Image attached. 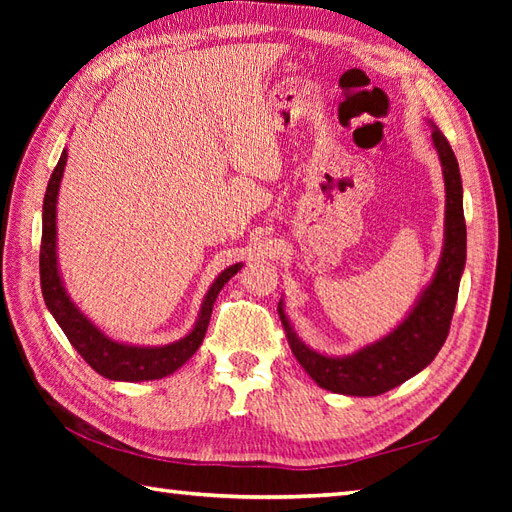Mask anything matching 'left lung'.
<instances>
[{"mask_svg": "<svg viewBox=\"0 0 512 512\" xmlns=\"http://www.w3.org/2000/svg\"><path fill=\"white\" fill-rule=\"evenodd\" d=\"M433 149L440 158L444 193V242L440 262L431 281L418 295L407 317L378 341L358 347L345 356H330L312 350L299 339L286 314L284 299H279V319L284 325L288 345L299 365L319 387L343 396H380L405 383L427 367L447 341L458 301L460 279L466 264V222L462 206V178L458 158L440 129L431 123Z\"/></svg>", "mask_w": 512, "mask_h": 512, "instance_id": "1", "label": "left lung"}]
</instances>
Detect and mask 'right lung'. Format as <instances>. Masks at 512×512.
Masks as SVG:
<instances>
[{
    "label": "right lung",
    "mask_w": 512,
    "mask_h": 512,
    "mask_svg": "<svg viewBox=\"0 0 512 512\" xmlns=\"http://www.w3.org/2000/svg\"><path fill=\"white\" fill-rule=\"evenodd\" d=\"M68 162V149L61 151V158L54 167L46 198H43V215H41V255H39V270H41V292L46 308L59 323L63 334L68 336L72 347L79 352L85 363L94 372L110 380H123V383H143V380H158L171 376L180 369L189 358L198 352V347L204 341L206 328H209L213 303L220 295L228 279L235 277L244 264H233L224 268L215 277L211 288L206 290L202 306L195 319L193 328L182 336V339L167 343V345H134L125 341H116L107 336L99 325H96L88 314H85L72 297L68 295L65 281L59 268V253H57V202L59 189Z\"/></svg>",
    "instance_id": "add662e5"
}]
</instances>
